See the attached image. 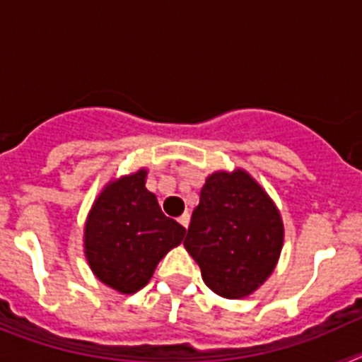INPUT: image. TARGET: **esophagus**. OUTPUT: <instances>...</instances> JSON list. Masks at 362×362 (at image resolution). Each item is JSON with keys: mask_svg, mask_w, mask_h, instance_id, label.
<instances>
[{"mask_svg": "<svg viewBox=\"0 0 362 362\" xmlns=\"http://www.w3.org/2000/svg\"><path fill=\"white\" fill-rule=\"evenodd\" d=\"M177 221H179V225H181V226H185V228H187V226H188V223H190V214H188V212L181 214V216L177 217Z\"/></svg>", "mask_w": 362, "mask_h": 362, "instance_id": "1", "label": "esophagus"}]
</instances>
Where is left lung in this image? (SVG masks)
<instances>
[{
  "mask_svg": "<svg viewBox=\"0 0 362 362\" xmlns=\"http://www.w3.org/2000/svg\"><path fill=\"white\" fill-rule=\"evenodd\" d=\"M283 233L279 210L250 175L216 172L201 188L185 248L212 292L241 299L274 272Z\"/></svg>",
  "mask_w": 362,
  "mask_h": 362,
  "instance_id": "left-lung-1",
  "label": "left lung"
}]
</instances>
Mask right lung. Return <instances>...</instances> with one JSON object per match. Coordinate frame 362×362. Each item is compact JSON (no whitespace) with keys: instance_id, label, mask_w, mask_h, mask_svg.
<instances>
[{"instance_id":"add662e5","label":"right lung","mask_w":362,"mask_h":362,"mask_svg":"<svg viewBox=\"0 0 362 362\" xmlns=\"http://www.w3.org/2000/svg\"><path fill=\"white\" fill-rule=\"evenodd\" d=\"M145 177L146 170H139L108 185L85 225V254L92 272L121 293L141 290L187 232L161 212Z\"/></svg>"}]
</instances>
